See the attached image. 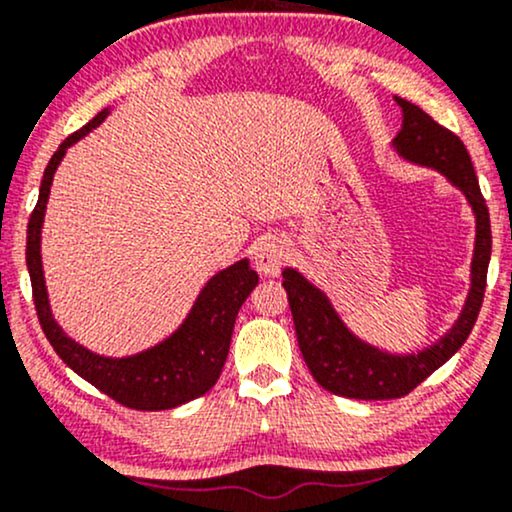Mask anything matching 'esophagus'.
I'll list each match as a JSON object with an SVG mask.
<instances>
[{
	"mask_svg": "<svg viewBox=\"0 0 512 512\" xmlns=\"http://www.w3.org/2000/svg\"><path fill=\"white\" fill-rule=\"evenodd\" d=\"M286 260H289V248H286L284 240L276 236L262 238V243L255 248V267L264 276L279 274Z\"/></svg>",
	"mask_w": 512,
	"mask_h": 512,
	"instance_id": "34e87169",
	"label": "esophagus"
}]
</instances>
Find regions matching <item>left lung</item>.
Masks as SVG:
<instances>
[{"label":"left lung","instance_id":"obj_1","mask_svg":"<svg viewBox=\"0 0 512 512\" xmlns=\"http://www.w3.org/2000/svg\"><path fill=\"white\" fill-rule=\"evenodd\" d=\"M404 120L395 149L407 161L436 168L452 185L460 187L477 216V245L472 260V289L455 327L431 349L409 356H392L354 337L320 289L303 279L296 269H284V289L289 296L298 346L317 385L349 399H397L409 395L433 370L443 366L467 342L477 322L486 291V272L491 260V219L486 199L479 190L472 158L462 139L438 125L419 105L397 98Z\"/></svg>","mask_w":512,"mask_h":512}]
</instances>
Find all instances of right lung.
<instances>
[{
    "mask_svg": "<svg viewBox=\"0 0 512 512\" xmlns=\"http://www.w3.org/2000/svg\"><path fill=\"white\" fill-rule=\"evenodd\" d=\"M105 115H108V108L101 110L91 122H86L79 132L69 134L45 168L38 204L28 219L26 238V264L28 274H31L33 303L38 310L40 327H43L52 349L74 373L113 397L122 407L139 411L173 409L190 399L202 397L216 385L223 363H226L240 305L245 303V298L250 296L260 279H257L255 269H250L248 260H240L211 276L180 330L170 334L166 342L151 346L137 356H98L62 332V327L50 313L48 291H45L43 262H40V228H43L45 207H48L52 175L60 166L62 156L74 142H79L93 127L101 125Z\"/></svg>",
    "mask_w": 512,
    "mask_h": 512,
    "instance_id": "right-lung-1",
    "label": "right lung"
}]
</instances>
